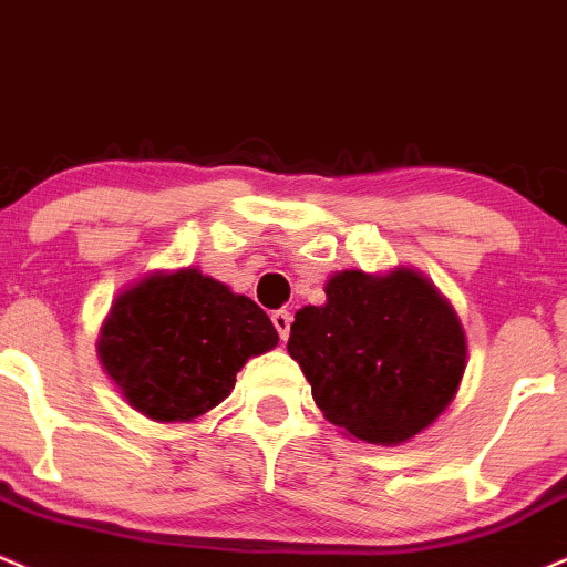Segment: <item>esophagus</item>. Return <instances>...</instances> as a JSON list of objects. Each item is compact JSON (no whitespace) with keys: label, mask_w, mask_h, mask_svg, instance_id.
Returning <instances> with one entry per match:
<instances>
[{"label":"esophagus","mask_w":567,"mask_h":567,"mask_svg":"<svg viewBox=\"0 0 567 567\" xmlns=\"http://www.w3.org/2000/svg\"><path fill=\"white\" fill-rule=\"evenodd\" d=\"M272 326H276V331H278V337L284 339H289V331H291V312L289 310H276L272 312Z\"/></svg>","instance_id":"34e87169"}]
</instances>
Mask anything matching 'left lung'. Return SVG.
<instances>
[{"mask_svg":"<svg viewBox=\"0 0 567 567\" xmlns=\"http://www.w3.org/2000/svg\"><path fill=\"white\" fill-rule=\"evenodd\" d=\"M323 291V305L297 310L286 344L323 416L374 445H401L435 424L467 369L454 305L403 265L334 272Z\"/></svg>","mask_w":567,"mask_h":567,"instance_id":"1","label":"left lung"}]
</instances>
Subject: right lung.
I'll list each match as a JSON object with an SVG mask.
<instances>
[{"instance_id": "obj_1", "label": "right lung", "mask_w": 567, "mask_h": 567, "mask_svg": "<svg viewBox=\"0 0 567 567\" xmlns=\"http://www.w3.org/2000/svg\"><path fill=\"white\" fill-rule=\"evenodd\" d=\"M278 344L268 312L198 268L153 270L111 302L97 361L151 422H196L236 388L246 361Z\"/></svg>"}]
</instances>
